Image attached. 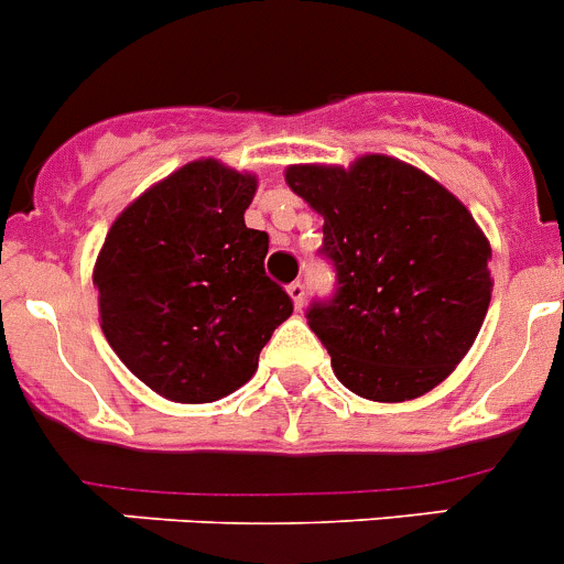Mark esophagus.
<instances>
[{
    "label": "esophagus",
    "instance_id": "1",
    "mask_svg": "<svg viewBox=\"0 0 564 564\" xmlns=\"http://www.w3.org/2000/svg\"><path fill=\"white\" fill-rule=\"evenodd\" d=\"M286 292H289V297H292L294 308H303V303H305V283H300V281L289 283Z\"/></svg>",
    "mask_w": 564,
    "mask_h": 564
}]
</instances>
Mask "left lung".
Segmentation results:
<instances>
[{"mask_svg":"<svg viewBox=\"0 0 564 564\" xmlns=\"http://www.w3.org/2000/svg\"><path fill=\"white\" fill-rule=\"evenodd\" d=\"M322 215L338 289L308 308L341 386L371 402L424 397L477 341L490 305V242L471 212L419 167L364 154L349 167L289 165Z\"/></svg>","mask_w":564,"mask_h":564,"instance_id":"1","label":"left lung"}]
</instances>
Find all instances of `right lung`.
<instances>
[{"mask_svg":"<svg viewBox=\"0 0 564 564\" xmlns=\"http://www.w3.org/2000/svg\"><path fill=\"white\" fill-rule=\"evenodd\" d=\"M259 178L195 160L131 200L98 250L93 283L109 347L171 402L228 397L292 316L270 281V237L245 226Z\"/></svg>","mask_w":564,"mask_h":564,"instance_id":"obj_1","label":"right lung"}]
</instances>
